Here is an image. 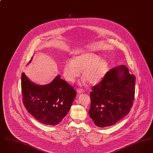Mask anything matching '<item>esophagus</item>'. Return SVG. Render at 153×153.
<instances>
[{
    "instance_id": "esophagus-1",
    "label": "esophagus",
    "mask_w": 153,
    "mask_h": 153,
    "mask_svg": "<svg viewBox=\"0 0 153 153\" xmlns=\"http://www.w3.org/2000/svg\"><path fill=\"white\" fill-rule=\"evenodd\" d=\"M77 92L78 94H81V93H84V91L83 89H81L79 88V89H77Z\"/></svg>"
}]
</instances>
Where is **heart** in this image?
<instances>
[{
  "mask_svg": "<svg viewBox=\"0 0 153 153\" xmlns=\"http://www.w3.org/2000/svg\"><path fill=\"white\" fill-rule=\"evenodd\" d=\"M108 70V62L94 52H80L71 61L66 62L62 69V76L66 81L73 83L80 76L81 71L84 81L96 85L102 81Z\"/></svg>",
  "mask_w": 153,
  "mask_h": 153,
  "instance_id": "obj_1",
  "label": "heart"
}]
</instances>
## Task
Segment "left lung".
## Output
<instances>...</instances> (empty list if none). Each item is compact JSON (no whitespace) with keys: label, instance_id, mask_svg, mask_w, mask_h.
Returning <instances> with one entry per match:
<instances>
[{"label":"left lung","instance_id":"obj_1","mask_svg":"<svg viewBox=\"0 0 153 153\" xmlns=\"http://www.w3.org/2000/svg\"><path fill=\"white\" fill-rule=\"evenodd\" d=\"M135 77L124 65L109 71L90 92L89 115L99 127L111 126L130 111L135 95Z\"/></svg>","mask_w":153,"mask_h":153}]
</instances>
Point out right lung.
Here are the masks:
<instances>
[{"instance_id": "obj_1", "label": "right lung", "mask_w": 153, "mask_h": 153, "mask_svg": "<svg viewBox=\"0 0 153 153\" xmlns=\"http://www.w3.org/2000/svg\"><path fill=\"white\" fill-rule=\"evenodd\" d=\"M21 86L26 109L38 121L47 125L59 123L67 115L76 96L75 89L59 75L49 84L38 85L23 73Z\"/></svg>"}]
</instances>
